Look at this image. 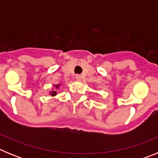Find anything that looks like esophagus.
I'll use <instances>...</instances> for the list:
<instances>
[{
  "label": "esophagus",
  "instance_id": "esophagus-1",
  "mask_svg": "<svg viewBox=\"0 0 158 158\" xmlns=\"http://www.w3.org/2000/svg\"><path fill=\"white\" fill-rule=\"evenodd\" d=\"M75 78H76L77 81H81V76L79 74H77L76 76H75Z\"/></svg>",
  "mask_w": 158,
  "mask_h": 158
}]
</instances>
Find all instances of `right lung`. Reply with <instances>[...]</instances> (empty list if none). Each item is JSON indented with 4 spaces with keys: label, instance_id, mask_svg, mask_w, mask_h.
<instances>
[{
    "label": "right lung",
    "instance_id": "add662e5",
    "mask_svg": "<svg viewBox=\"0 0 158 158\" xmlns=\"http://www.w3.org/2000/svg\"><path fill=\"white\" fill-rule=\"evenodd\" d=\"M54 89H51V91L49 92V94L51 95V96H55L57 95V90L59 89V87L61 86V84H58V85H54Z\"/></svg>",
    "mask_w": 158,
    "mask_h": 158
}]
</instances>
